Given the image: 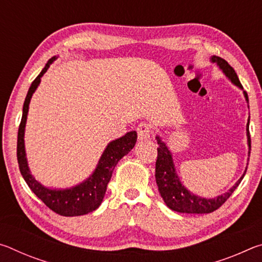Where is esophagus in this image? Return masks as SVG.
Wrapping results in <instances>:
<instances>
[{
    "mask_svg": "<svg viewBox=\"0 0 262 262\" xmlns=\"http://www.w3.org/2000/svg\"><path fill=\"white\" fill-rule=\"evenodd\" d=\"M137 130V136H139L140 140H147L150 137L151 134V126L148 122H141L136 128Z\"/></svg>",
    "mask_w": 262,
    "mask_h": 262,
    "instance_id": "1",
    "label": "esophagus"
}]
</instances>
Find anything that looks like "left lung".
Returning a JSON list of instances; mask_svg holds the SVG:
<instances>
[{
	"mask_svg": "<svg viewBox=\"0 0 262 262\" xmlns=\"http://www.w3.org/2000/svg\"><path fill=\"white\" fill-rule=\"evenodd\" d=\"M211 61L217 63V66L223 70V73L231 79V82L236 84L237 86L243 89V85L239 82V78L237 76L234 69L230 66L227 61L219 56H212ZM245 98L248 101L247 92L244 91ZM248 126H250V119H248L247 123V137H248V147L251 148V137H250V130H248ZM157 143L159 147L157 148V159H156V183L158 186V190L161 193L164 202L170 209L178 211V212H186V214H209V212L215 211L216 209L223 205V203L228 200L234 189L238 187L241 184L244 176L239 179L233 187L223 195L214 198V199H203L200 196H196L186 189L179 181L178 176L176 173L173 161H172L171 152L168 151L166 144L161 140V137H156ZM247 170V168H246Z\"/></svg>",
	"mask_w": 262,
	"mask_h": 262,
	"instance_id": "8db88e82",
	"label": "left lung"
}]
</instances>
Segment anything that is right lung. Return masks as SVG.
Instances as JSON below:
<instances>
[{
	"instance_id": "right-lung-1",
	"label": "right lung",
	"mask_w": 262,
	"mask_h": 262,
	"mask_svg": "<svg viewBox=\"0 0 262 262\" xmlns=\"http://www.w3.org/2000/svg\"><path fill=\"white\" fill-rule=\"evenodd\" d=\"M55 59L56 57L53 56L52 59L48 60L45 68L31 84L28 95H26L23 106V115H21L18 128V136H17V161H18L20 173L26 184L51 210L61 216H81L96 210L100 206L115 165L134 148L137 134L136 132H129L120 139L111 142L107 148L105 149L104 154L101 155L98 165L92 176L76 187L60 190L46 188L41 184H39L30 173L28 166L24 148V130L31 97L40 83V77L47 72L51 63Z\"/></svg>"
}]
</instances>
